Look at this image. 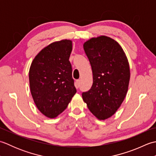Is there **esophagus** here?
<instances>
[{"label":"esophagus","mask_w":156,"mask_h":156,"mask_svg":"<svg viewBox=\"0 0 156 156\" xmlns=\"http://www.w3.org/2000/svg\"><path fill=\"white\" fill-rule=\"evenodd\" d=\"M80 80H78L76 81V87L78 88L79 87H80Z\"/></svg>","instance_id":"obj_1"}]
</instances>
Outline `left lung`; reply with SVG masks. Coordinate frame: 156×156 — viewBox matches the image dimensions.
Instances as JSON below:
<instances>
[{
    "label": "left lung",
    "instance_id": "8db88e82",
    "mask_svg": "<svg viewBox=\"0 0 156 156\" xmlns=\"http://www.w3.org/2000/svg\"><path fill=\"white\" fill-rule=\"evenodd\" d=\"M90 63L93 83L82 99L98 120L113 115L127 93L130 68L121 45L107 36L92 37L83 44Z\"/></svg>",
    "mask_w": 156,
    "mask_h": 156
}]
</instances>
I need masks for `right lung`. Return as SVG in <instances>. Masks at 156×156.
<instances>
[{"label":"right lung","instance_id":"right-lung-1","mask_svg":"<svg viewBox=\"0 0 156 156\" xmlns=\"http://www.w3.org/2000/svg\"><path fill=\"white\" fill-rule=\"evenodd\" d=\"M72 41L62 39L43 48L29 68L30 90L36 107L54 119L67 108L76 92L69 61Z\"/></svg>","mask_w":156,"mask_h":156}]
</instances>
